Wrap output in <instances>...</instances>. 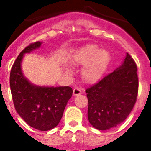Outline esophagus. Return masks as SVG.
Returning a JSON list of instances; mask_svg holds the SVG:
<instances>
[{"mask_svg":"<svg viewBox=\"0 0 151 151\" xmlns=\"http://www.w3.org/2000/svg\"><path fill=\"white\" fill-rule=\"evenodd\" d=\"M73 96H78V95L81 94V90L78 88H75L73 90Z\"/></svg>","mask_w":151,"mask_h":151,"instance_id":"1","label":"esophagus"}]
</instances>
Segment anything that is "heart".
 Returning <instances> with one entry per match:
<instances>
[{
	"mask_svg": "<svg viewBox=\"0 0 151 151\" xmlns=\"http://www.w3.org/2000/svg\"><path fill=\"white\" fill-rule=\"evenodd\" d=\"M110 61V54L105 48H99L94 44L84 46L73 57V63L83 66L81 77L85 82L95 83L102 78ZM65 71L69 75L73 73L70 66L65 67Z\"/></svg>",
	"mask_w": 151,
	"mask_h": 151,
	"instance_id": "b5f03b06",
	"label": "heart"
}]
</instances>
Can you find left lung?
Instances as JSON below:
<instances>
[{"label":"left lung","instance_id":"8db88e82","mask_svg":"<svg viewBox=\"0 0 151 151\" xmlns=\"http://www.w3.org/2000/svg\"><path fill=\"white\" fill-rule=\"evenodd\" d=\"M136 64L129 53L112 73L86 89L88 119L98 130H109L126 119L138 94Z\"/></svg>","mask_w":151,"mask_h":151}]
</instances>
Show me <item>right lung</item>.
<instances>
[{
	"instance_id": "obj_1",
	"label": "right lung",
	"mask_w": 151,
	"mask_h": 151,
	"mask_svg": "<svg viewBox=\"0 0 151 151\" xmlns=\"http://www.w3.org/2000/svg\"><path fill=\"white\" fill-rule=\"evenodd\" d=\"M41 41L30 44L20 52L10 73V88L17 113L29 126L41 131L56 127L73 94L69 86H40L32 84L23 74L22 62L26 53L36 50Z\"/></svg>"
}]
</instances>
